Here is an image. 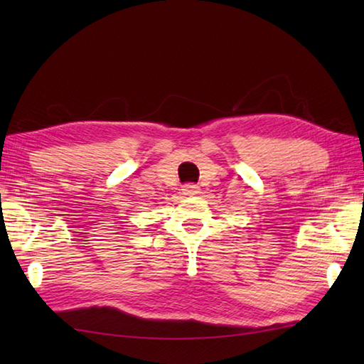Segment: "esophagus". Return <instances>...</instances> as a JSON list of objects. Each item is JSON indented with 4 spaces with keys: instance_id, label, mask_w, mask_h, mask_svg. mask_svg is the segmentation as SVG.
Instances as JSON below:
<instances>
[{
    "instance_id": "esophagus-1",
    "label": "esophagus",
    "mask_w": 364,
    "mask_h": 364,
    "mask_svg": "<svg viewBox=\"0 0 364 364\" xmlns=\"http://www.w3.org/2000/svg\"><path fill=\"white\" fill-rule=\"evenodd\" d=\"M181 194L183 196H197V194H200V189H198L197 184L188 183V184H184V186H183Z\"/></svg>"
}]
</instances>
